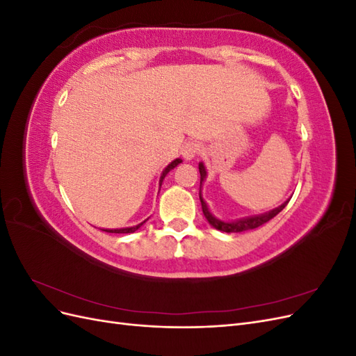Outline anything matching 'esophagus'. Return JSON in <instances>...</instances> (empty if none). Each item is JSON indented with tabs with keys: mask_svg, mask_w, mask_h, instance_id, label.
Returning a JSON list of instances; mask_svg holds the SVG:
<instances>
[{
	"mask_svg": "<svg viewBox=\"0 0 356 356\" xmlns=\"http://www.w3.org/2000/svg\"><path fill=\"white\" fill-rule=\"evenodd\" d=\"M200 153V144L196 141H188L181 148V154L186 160L195 159Z\"/></svg>",
	"mask_w": 356,
	"mask_h": 356,
	"instance_id": "1",
	"label": "esophagus"
}]
</instances>
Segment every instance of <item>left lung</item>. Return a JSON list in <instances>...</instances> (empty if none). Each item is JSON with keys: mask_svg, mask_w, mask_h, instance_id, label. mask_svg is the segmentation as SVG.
<instances>
[{"mask_svg": "<svg viewBox=\"0 0 356 356\" xmlns=\"http://www.w3.org/2000/svg\"><path fill=\"white\" fill-rule=\"evenodd\" d=\"M199 172H200V186H202V181L207 178V169H204L203 163H199ZM199 197H200V203H202L203 215H204V217H207L209 224L213 225V227L217 229V230H221V232H225V233H241V232H246V230H252V229L260 227V225L266 224L267 221H270L273 217H276V215L281 212L286 207V203H288V200H286L279 208H276V209H273L270 212H266L263 215H257V217L242 218V220L233 221V222H224V221H220V220L215 218L213 215L209 212L207 203H204V200L200 196V191H199Z\"/></svg>", "mask_w": 356, "mask_h": 356, "instance_id": "obj_1", "label": "left lung"}]
</instances>
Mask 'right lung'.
Segmentation results:
<instances>
[{
  "label": "right lung",
  "mask_w": 356,
  "mask_h": 356,
  "mask_svg": "<svg viewBox=\"0 0 356 356\" xmlns=\"http://www.w3.org/2000/svg\"><path fill=\"white\" fill-rule=\"evenodd\" d=\"M181 161H182L181 159H175L174 161H172L170 165H168V168L163 170V174H161V177H160V187H161V181H163V178L166 177L168 172H169L170 169H174L177 165H179ZM145 221H147V220H145ZM145 221H144V222H145ZM144 222H141V224L135 225V227H127V229H117V230H104V232H106V233H134V232H136L139 227H141V225H143Z\"/></svg>",
  "instance_id": "right-lung-1"
}]
</instances>
